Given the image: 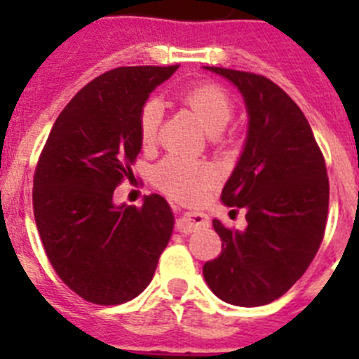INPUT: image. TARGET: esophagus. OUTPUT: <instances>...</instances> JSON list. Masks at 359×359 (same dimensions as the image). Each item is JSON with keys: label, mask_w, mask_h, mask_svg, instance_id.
I'll return each mask as SVG.
<instances>
[{"label": "esophagus", "mask_w": 359, "mask_h": 359, "mask_svg": "<svg viewBox=\"0 0 359 359\" xmlns=\"http://www.w3.org/2000/svg\"><path fill=\"white\" fill-rule=\"evenodd\" d=\"M208 217L201 212H187L183 217H180L176 221V230L182 231V233H190V231H196L198 228L207 226Z\"/></svg>", "instance_id": "1"}]
</instances>
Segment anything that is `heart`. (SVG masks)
Here are the masks:
<instances>
[{
  "mask_svg": "<svg viewBox=\"0 0 359 359\" xmlns=\"http://www.w3.org/2000/svg\"><path fill=\"white\" fill-rule=\"evenodd\" d=\"M180 100L203 122L208 133H214V140L224 144L223 129L233 116V102L230 95L215 84H199L182 91ZM163 106L158 98H147L138 113V135L144 145H151L156 140L160 129ZM217 169L207 161L192 160V158L169 154L152 170V182L165 194L185 201H194L201 198L215 182Z\"/></svg>",
  "mask_w": 359,
  "mask_h": 359,
  "instance_id": "b5f03b06",
  "label": "heart"
}]
</instances>
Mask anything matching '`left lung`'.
Instances as JSON below:
<instances>
[{
	"label": "left lung",
	"instance_id": "obj_1",
	"mask_svg": "<svg viewBox=\"0 0 359 359\" xmlns=\"http://www.w3.org/2000/svg\"><path fill=\"white\" fill-rule=\"evenodd\" d=\"M239 88L248 138L223 189L228 207L246 208V230L214 219L221 255L203 275L221 300L255 307L286 293L315 259L325 231L329 177L302 109L264 75L205 66Z\"/></svg>",
	"mask_w": 359,
	"mask_h": 359
}]
</instances>
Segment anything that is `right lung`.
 Returning <instances> with one entry per match:
<instances>
[{
	"instance_id": "add662e5",
	"label": "right lung",
	"mask_w": 359,
	"mask_h": 359,
	"mask_svg": "<svg viewBox=\"0 0 359 359\" xmlns=\"http://www.w3.org/2000/svg\"><path fill=\"white\" fill-rule=\"evenodd\" d=\"M180 68L122 66L98 75L66 104L34 174V217L50 264L86 302L118 306L149 286L174 228L169 203L115 207L142 149L138 113Z\"/></svg>"
}]
</instances>
